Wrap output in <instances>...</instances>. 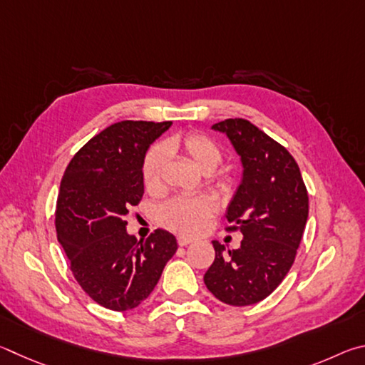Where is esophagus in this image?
I'll return each mask as SVG.
<instances>
[{
    "label": "esophagus",
    "mask_w": 365,
    "mask_h": 365,
    "mask_svg": "<svg viewBox=\"0 0 365 365\" xmlns=\"http://www.w3.org/2000/svg\"><path fill=\"white\" fill-rule=\"evenodd\" d=\"M192 242H194V239L187 237V235H179V237H178V245L179 247H186L189 244H192Z\"/></svg>",
    "instance_id": "esophagus-1"
}]
</instances>
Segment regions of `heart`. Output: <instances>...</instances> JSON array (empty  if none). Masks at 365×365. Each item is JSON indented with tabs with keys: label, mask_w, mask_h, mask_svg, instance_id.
<instances>
[{
	"label": "heart",
	"mask_w": 365,
	"mask_h": 365,
	"mask_svg": "<svg viewBox=\"0 0 365 365\" xmlns=\"http://www.w3.org/2000/svg\"><path fill=\"white\" fill-rule=\"evenodd\" d=\"M182 150L202 171L212 173L222 160V147L205 133L190 131L184 136L171 138L165 144L152 145L140 165V178L149 194L163 189V173L170 152ZM216 200L210 195H179L158 208V222L175 232L199 234L216 212Z\"/></svg>",
	"instance_id": "1"
}]
</instances>
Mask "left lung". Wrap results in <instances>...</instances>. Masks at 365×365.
Segmentation results:
<instances>
[{"label": "left lung", "mask_w": 365, "mask_h": 365, "mask_svg": "<svg viewBox=\"0 0 365 365\" xmlns=\"http://www.w3.org/2000/svg\"><path fill=\"white\" fill-rule=\"evenodd\" d=\"M212 128L227 134L244 166L226 215V231H240L244 239L229 253L213 242L215 261L203 282L222 303L255 304L277 289L295 261L308 221V190L290 152L248 120L227 118Z\"/></svg>", "instance_id": "obj_1"}]
</instances>
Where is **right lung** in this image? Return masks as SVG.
Listing matches in <instances>:
<instances>
[{"instance_id": "right-lung-1", "label": "right lung", "mask_w": 365, "mask_h": 365, "mask_svg": "<svg viewBox=\"0 0 365 365\" xmlns=\"http://www.w3.org/2000/svg\"><path fill=\"white\" fill-rule=\"evenodd\" d=\"M170 126L133 120L107 126L75 153L62 176L57 239L76 282L107 309L143 303L178 250L175 235L163 229L139 242L126 232V215L144 194L143 158Z\"/></svg>"}]
</instances>
